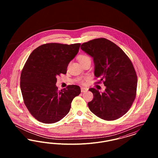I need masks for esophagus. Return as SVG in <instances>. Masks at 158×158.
I'll return each mask as SVG.
<instances>
[{"label": "esophagus", "mask_w": 158, "mask_h": 158, "mask_svg": "<svg viewBox=\"0 0 158 158\" xmlns=\"http://www.w3.org/2000/svg\"><path fill=\"white\" fill-rule=\"evenodd\" d=\"M88 89L86 88H83V87L81 88V92H85L88 91Z\"/></svg>", "instance_id": "1"}]
</instances>
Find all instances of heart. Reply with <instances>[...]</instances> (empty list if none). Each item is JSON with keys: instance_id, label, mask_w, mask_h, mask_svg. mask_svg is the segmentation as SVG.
Masks as SVG:
<instances>
[{"instance_id": "b5f03b06", "label": "heart", "mask_w": 158, "mask_h": 158, "mask_svg": "<svg viewBox=\"0 0 158 158\" xmlns=\"http://www.w3.org/2000/svg\"><path fill=\"white\" fill-rule=\"evenodd\" d=\"M77 59L79 60V61L81 63V64L83 63L84 62L88 61V60H90V57L86 54H81L77 57ZM80 82L83 83V81H80Z\"/></svg>"}]
</instances>
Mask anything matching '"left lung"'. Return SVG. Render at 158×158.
<instances>
[{
    "label": "left lung",
    "instance_id": "obj_1",
    "mask_svg": "<svg viewBox=\"0 0 158 158\" xmlns=\"http://www.w3.org/2000/svg\"><path fill=\"white\" fill-rule=\"evenodd\" d=\"M81 48L93 57L95 76L106 86L100 93L95 88L89 90L93 99L88 105L90 111L104 120H117L127 112L135 96L137 77L131 61L123 50L105 38L84 43Z\"/></svg>",
    "mask_w": 158,
    "mask_h": 158
}]
</instances>
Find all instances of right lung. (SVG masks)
<instances>
[{"label": "right lung", "mask_w": 158, "mask_h": 158, "mask_svg": "<svg viewBox=\"0 0 158 158\" xmlns=\"http://www.w3.org/2000/svg\"><path fill=\"white\" fill-rule=\"evenodd\" d=\"M81 44L47 43L31 53L21 75L23 102L38 121L54 123L68 114L73 98L81 93L75 85L58 90L57 77L66 74L69 62L79 52Z\"/></svg>", "instance_id": "1"}]
</instances>
